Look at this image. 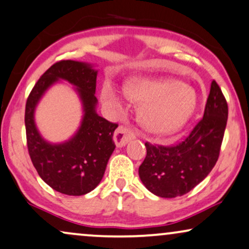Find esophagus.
I'll use <instances>...</instances> for the list:
<instances>
[{
  "mask_svg": "<svg viewBox=\"0 0 249 249\" xmlns=\"http://www.w3.org/2000/svg\"><path fill=\"white\" fill-rule=\"evenodd\" d=\"M135 134L132 132L130 128L125 126H119L114 133V141L117 147L125 146L128 141L134 139Z\"/></svg>",
  "mask_w": 249,
  "mask_h": 249,
  "instance_id": "1",
  "label": "esophagus"
}]
</instances>
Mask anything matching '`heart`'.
<instances>
[{
  "label": "heart",
  "mask_w": 249,
  "mask_h": 249,
  "mask_svg": "<svg viewBox=\"0 0 249 249\" xmlns=\"http://www.w3.org/2000/svg\"><path fill=\"white\" fill-rule=\"evenodd\" d=\"M124 93L132 101L141 105V125L155 134H172L181 130L197 107L194 88L172 78H132L125 83ZM101 99L110 108L123 107L117 89L110 84L103 86Z\"/></svg>",
  "instance_id": "b5f03b06"
}]
</instances>
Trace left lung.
Instances as JSON below:
<instances>
[{"label":"left lung","mask_w":249,"mask_h":249,"mask_svg":"<svg viewBox=\"0 0 249 249\" xmlns=\"http://www.w3.org/2000/svg\"><path fill=\"white\" fill-rule=\"evenodd\" d=\"M228 112L225 97L213 80L203 118L180 143L171 147L144 143L147 155L139 166V177L147 190L170 199L200 184L218 160Z\"/></svg>","instance_id":"left-lung-1"}]
</instances>
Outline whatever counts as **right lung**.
Masks as SVG:
<instances>
[{"mask_svg": "<svg viewBox=\"0 0 249 249\" xmlns=\"http://www.w3.org/2000/svg\"><path fill=\"white\" fill-rule=\"evenodd\" d=\"M96 75L97 70L89 63L57 62L41 75L28 95L25 108L28 153L41 179L62 194L77 196L93 191L102 180L115 150L112 135L118 125L97 115ZM59 80L75 86L84 115L80 128L70 140L52 144L37 131L34 112L48 88Z\"/></svg>", "mask_w": 249, "mask_h": 249, "instance_id": "obj_1", "label": "right lung"}]
</instances>
